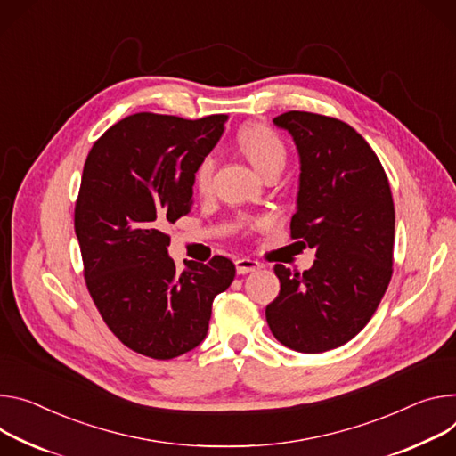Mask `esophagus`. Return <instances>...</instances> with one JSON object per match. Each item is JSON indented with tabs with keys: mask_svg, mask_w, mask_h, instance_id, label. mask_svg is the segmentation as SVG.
Masks as SVG:
<instances>
[{
	"mask_svg": "<svg viewBox=\"0 0 456 456\" xmlns=\"http://www.w3.org/2000/svg\"><path fill=\"white\" fill-rule=\"evenodd\" d=\"M234 265H236V273H238V274L253 273V271H258V269L262 267L260 262L251 260V258H238V260L234 262Z\"/></svg>",
	"mask_w": 456,
	"mask_h": 456,
	"instance_id": "esophagus-1",
	"label": "esophagus"
}]
</instances>
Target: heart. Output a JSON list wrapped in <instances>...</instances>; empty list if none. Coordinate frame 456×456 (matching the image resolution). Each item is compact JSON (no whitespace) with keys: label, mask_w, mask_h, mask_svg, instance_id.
I'll return each mask as SVG.
<instances>
[{"label":"heart","mask_w":456,"mask_h":456,"mask_svg":"<svg viewBox=\"0 0 456 456\" xmlns=\"http://www.w3.org/2000/svg\"><path fill=\"white\" fill-rule=\"evenodd\" d=\"M238 143L245 156L255 165L260 175H265L273 169H283L287 161V149L281 138L265 126H251L240 133ZM216 169V159L213 154H207L200 159L194 171V187L200 194H209L213 187V175ZM271 224L269 218H258L245 224L247 229H264Z\"/></svg>","instance_id":"1"}]
</instances>
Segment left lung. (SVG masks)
<instances>
[{
  "label": "left lung",
  "instance_id": "left-lung-1",
  "mask_svg": "<svg viewBox=\"0 0 456 456\" xmlns=\"http://www.w3.org/2000/svg\"><path fill=\"white\" fill-rule=\"evenodd\" d=\"M273 121L300 154L291 236L314 249L316 260L304 273L274 265L280 295L265 318L285 347L323 353L354 338L386 295L395 245L391 187L375 151L347 123L302 110Z\"/></svg>",
  "mask_w": 456,
  "mask_h": 456
}]
</instances>
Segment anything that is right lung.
<instances>
[{
    "mask_svg": "<svg viewBox=\"0 0 456 456\" xmlns=\"http://www.w3.org/2000/svg\"><path fill=\"white\" fill-rule=\"evenodd\" d=\"M225 121L138 112L112 126L84 165L74 229L87 289L116 338L156 360L203 342L213 300L236 274L224 256L185 260L178 273L163 232L191 211L194 171Z\"/></svg>",
    "mask_w": 456,
    "mask_h": 456,
    "instance_id": "1",
    "label": "right lung"
}]
</instances>
